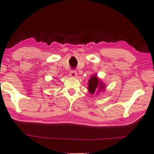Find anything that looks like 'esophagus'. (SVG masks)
<instances>
[{
    "label": "esophagus",
    "instance_id": "34e87169",
    "mask_svg": "<svg viewBox=\"0 0 154 154\" xmlns=\"http://www.w3.org/2000/svg\"><path fill=\"white\" fill-rule=\"evenodd\" d=\"M77 71L75 70H71V72H70V76L72 77H74L77 75Z\"/></svg>",
    "mask_w": 154,
    "mask_h": 154
}]
</instances>
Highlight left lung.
I'll return each instance as SVG.
<instances>
[{
  "label": "left lung",
  "mask_w": 154,
  "mask_h": 154,
  "mask_svg": "<svg viewBox=\"0 0 154 154\" xmlns=\"http://www.w3.org/2000/svg\"><path fill=\"white\" fill-rule=\"evenodd\" d=\"M105 87V85H102V83L99 82V80L96 75L92 76L88 82V90L92 94H93L96 90L100 91V90H104Z\"/></svg>",
  "instance_id": "obj_1"
}]
</instances>
